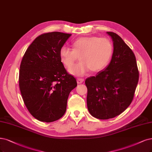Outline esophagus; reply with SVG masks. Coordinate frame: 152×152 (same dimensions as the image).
<instances>
[{
  "mask_svg": "<svg viewBox=\"0 0 152 152\" xmlns=\"http://www.w3.org/2000/svg\"><path fill=\"white\" fill-rule=\"evenodd\" d=\"M83 81H84V79H83V78H77V83H78V84H80V83H82Z\"/></svg>",
  "mask_w": 152,
  "mask_h": 152,
  "instance_id": "34e87169",
  "label": "esophagus"
}]
</instances>
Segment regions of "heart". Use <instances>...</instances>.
<instances>
[{
	"instance_id": "1",
	"label": "heart",
	"mask_w": 152,
	"mask_h": 152,
	"mask_svg": "<svg viewBox=\"0 0 152 152\" xmlns=\"http://www.w3.org/2000/svg\"><path fill=\"white\" fill-rule=\"evenodd\" d=\"M73 49L62 46L60 50L61 61L66 68H70L78 60L82 61L69 70L71 74L82 76L90 70L97 72L105 69L111 60L114 51L111 41L106 38L87 36L75 40Z\"/></svg>"
}]
</instances>
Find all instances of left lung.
Instances as JSON below:
<instances>
[{
	"mask_svg": "<svg viewBox=\"0 0 152 152\" xmlns=\"http://www.w3.org/2000/svg\"><path fill=\"white\" fill-rule=\"evenodd\" d=\"M113 41L112 59L106 69L87 78V104L90 114L99 119L118 116L132 103L139 72L133 51L122 38L107 32Z\"/></svg>",
	"mask_w": 152,
	"mask_h": 152,
	"instance_id": "1",
	"label": "left lung"
}]
</instances>
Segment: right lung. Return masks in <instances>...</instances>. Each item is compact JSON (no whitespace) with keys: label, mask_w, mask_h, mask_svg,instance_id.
<instances>
[{"label":"right lung","mask_w":152,"mask_h":152,"mask_svg":"<svg viewBox=\"0 0 152 152\" xmlns=\"http://www.w3.org/2000/svg\"><path fill=\"white\" fill-rule=\"evenodd\" d=\"M71 34L44 33L26 50L20 63L19 86L26 107L40 121L50 123L65 113L75 78L62 64L60 50Z\"/></svg>","instance_id":"1"}]
</instances>
